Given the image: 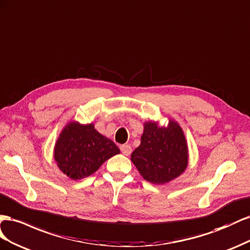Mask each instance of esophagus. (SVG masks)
Returning <instances> with one entry per match:
<instances>
[{
  "label": "esophagus",
  "instance_id": "esophagus-1",
  "mask_svg": "<svg viewBox=\"0 0 250 250\" xmlns=\"http://www.w3.org/2000/svg\"><path fill=\"white\" fill-rule=\"evenodd\" d=\"M120 151L123 152L124 155L129 156L132 153V147L130 145H123V146H120Z\"/></svg>",
  "mask_w": 250,
  "mask_h": 250
}]
</instances>
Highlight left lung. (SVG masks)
Masks as SVG:
<instances>
[{"mask_svg": "<svg viewBox=\"0 0 250 250\" xmlns=\"http://www.w3.org/2000/svg\"><path fill=\"white\" fill-rule=\"evenodd\" d=\"M188 146L180 125L170 120L168 126L146 123L140 146L131 160L141 176L154 184H165L183 173L188 166Z\"/></svg>", "mask_w": 250, "mask_h": 250, "instance_id": "1", "label": "left lung"}]
</instances>
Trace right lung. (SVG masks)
<instances>
[{"mask_svg": "<svg viewBox=\"0 0 250 250\" xmlns=\"http://www.w3.org/2000/svg\"><path fill=\"white\" fill-rule=\"evenodd\" d=\"M119 152L117 146L99 134L93 125L71 123L56 142L54 158L63 174L82 179L95 173L105 160Z\"/></svg>", "mask_w": 250, "mask_h": 250, "instance_id": "obj_1", "label": "right lung"}]
</instances>
